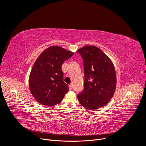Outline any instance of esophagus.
Returning <instances> with one entry per match:
<instances>
[{
	"instance_id": "34e87169",
	"label": "esophagus",
	"mask_w": 146,
	"mask_h": 146,
	"mask_svg": "<svg viewBox=\"0 0 146 146\" xmlns=\"http://www.w3.org/2000/svg\"><path fill=\"white\" fill-rule=\"evenodd\" d=\"M69 90H72V89H73V86H72V85H69Z\"/></svg>"
}]
</instances>
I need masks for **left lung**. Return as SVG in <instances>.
I'll use <instances>...</instances> for the list:
<instances>
[{
	"mask_svg": "<svg viewBox=\"0 0 146 146\" xmlns=\"http://www.w3.org/2000/svg\"><path fill=\"white\" fill-rule=\"evenodd\" d=\"M77 52L83 58L85 73L84 90L77 95L79 102L90 110L102 107L111 100L116 90L114 66L96 46H86Z\"/></svg>",
	"mask_w": 146,
	"mask_h": 146,
	"instance_id": "obj_1",
	"label": "left lung"
}]
</instances>
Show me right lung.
Returning <instances> with one entry per match:
<instances>
[{"instance_id":"right-lung-1","label":"right lung","mask_w":146,"mask_h":146,"mask_svg":"<svg viewBox=\"0 0 146 146\" xmlns=\"http://www.w3.org/2000/svg\"><path fill=\"white\" fill-rule=\"evenodd\" d=\"M73 55L62 47L52 46L38 56L30 74L29 88L39 104L52 107L63 100L69 87L63 82L61 66Z\"/></svg>"}]
</instances>
